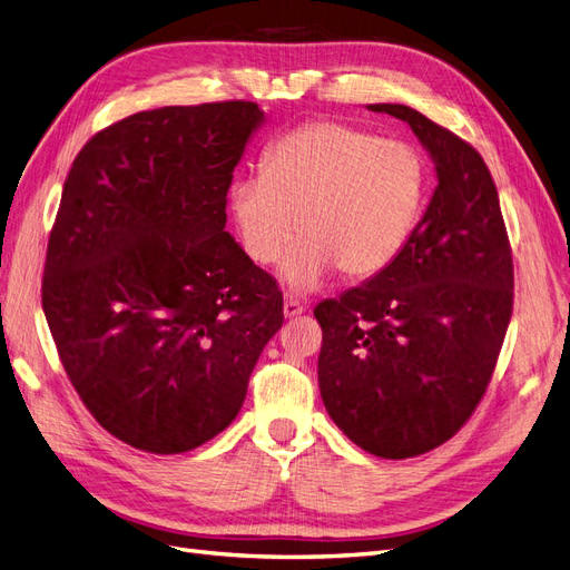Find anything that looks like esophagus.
I'll list each match as a JSON object with an SVG mask.
<instances>
[{
	"instance_id": "34e87169",
	"label": "esophagus",
	"mask_w": 570,
	"mask_h": 570,
	"mask_svg": "<svg viewBox=\"0 0 570 570\" xmlns=\"http://www.w3.org/2000/svg\"><path fill=\"white\" fill-rule=\"evenodd\" d=\"M304 312H306L304 304H299V302H295V299H285V304H283V314H285V318L302 316Z\"/></svg>"
}]
</instances>
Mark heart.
<instances>
[{
    "instance_id": "b5f03b06",
    "label": "heart",
    "mask_w": 570,
    "mask_h": 570,
    "mask_svg": "<svg viewBox=\"0 0 570 570\" xmlns=\"http://www.w3.org/2000/svg\"><path fill=\"white\" fill-rule=\"evenodd\" d=\"M428 187L430 164L419 147L318 118L271 142L262 176L235 180L228 206L256 266L278 262L302 233L281 278L292 292H308L335 268L364 281L392 266L419 228Z\"/></svg>"
}]
</instances>
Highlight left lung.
I'll return each instance as SVG.
<instances>
[{"mask_svg":"<svg viewBox=\"0 0 570 570\" xmlns=\"http://www.w3.org/2000/svg\"><path fill=\"white\" fill-rule=\"evenodd\" d=\"M368 109L406 120L438 187L392 266L314 308L318 387L361 450L409 459L454 438L485 394L513 312V262L480 154L416 109Z\"/></svg>","mask_w":570,"mask_h":570,"instance_id":"8db88e82","label":"left lung"}]
</instances>
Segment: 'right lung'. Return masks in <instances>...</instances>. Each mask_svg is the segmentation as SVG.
Returning <instances> with one entry per match:
<instances>
[{
	"instance_id": "right-lung-1",
	"label": "right lung",
	"mask_w": 570,
	"mask_h": 570,
	"mask_svg": "<svg viewBox=\"0 0 570 570\" xmlns=\"http://www.w3.org/2000/svg\"><path fill=\"white\" fill-rule=\"evenodd\" d=\"M262 124L245 99L140 111L66 176L42 308L85 409L135 450L180 454L226 430L283 325V292L226 233Z\"/></svg>"
}]
</instances>
